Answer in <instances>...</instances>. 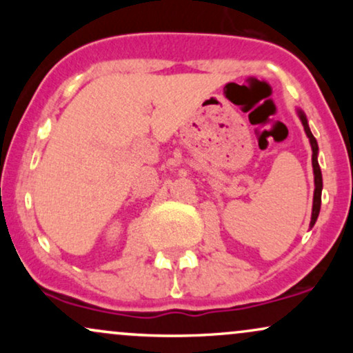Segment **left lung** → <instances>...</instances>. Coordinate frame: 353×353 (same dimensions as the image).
<instances>
[{"label": "left lung", "mask_w": 353, "mask_h": 353, "mask_svg": "<svg viewBox=\"0 0 353 353\" xmlns=\"http://www.w3.org/2000/svg\"><path fill=\"white\" fill-rule=\"evenodd\" d=\"M299 117H301L303 129H305V134L309 137L310 145H312V168H314V182H315V190H314V205H312V219H310V228H314L315 221H317L319 212H320V202H322V172H320V165L317 161L319 154V145L315 141L314 134L310 132L309 123H307V117L303 114V111L299 109Z\"/></svg>", "instance_id": "1"}]
</instances>
